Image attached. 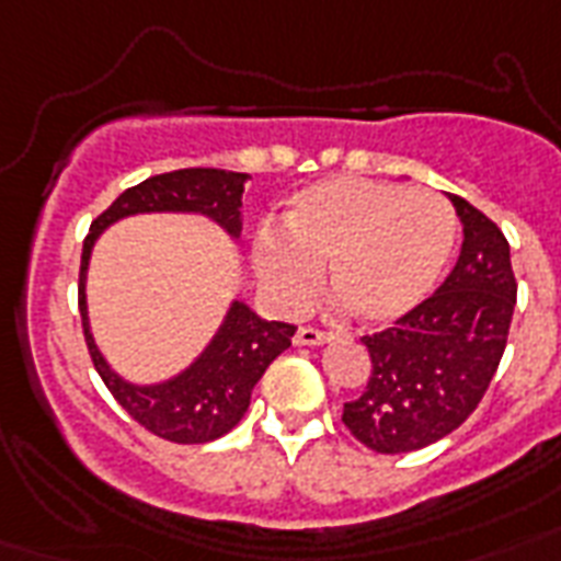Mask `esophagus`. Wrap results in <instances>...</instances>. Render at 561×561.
<instances>
[{
	"instance_id": "esophagus-1",
	"label": "esophagus",
	"mask_w": 561,
	"mask_h": 561,
	"mask_svg": "<svg viewBox=\"0 0 561 561\" xmlns=\"http://www.w3.org/2000/svg\"><path fill=\"white\" fill-rule=\"evenodd\" d=\"M294 341H297L299 346H320V343L329 341V334L320 332V329H314V325H302Z\"/></svg>"
}]
</instances>
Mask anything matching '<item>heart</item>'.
<instances>
[{"label":"heart","mask_w":561,"mask_h":561,"mask_svg":"<svg viewBox=\"0 0 561 561\" xmlns=\"http://www.w3.org/2000/svg\"><path fill=\"white\" fill-rule=\"evenodd\" d=\"M457 244V215L434 192L332 178L285 203L282 232H262L253 267L264 294L297 311L320 288L364 323H396L431 297Z\"/></svg>","instance_id":"b5f03b06"}]
</instances>
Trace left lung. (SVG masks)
Instances as JSON below:
<instances>
[{"instance_id": "8db88e82", "label": "left lung", "mask_w": 561, "mask_h": 561, "mask_svg": "<svg viewBox=\"0 0 561 561\" xmlns=\"http://www.w3.org/2000/svg\"><path fill=\"white\" fill-rule=\"evenodd\" d=\"M462 224L460 259L410 314L367 334V390L343 404V425L378 454H408L443 439L474 413L497 373L513 323L510 244L497 224L448 194Z\"/></svg>"}]
</instances>
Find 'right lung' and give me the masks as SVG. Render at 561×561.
Wrapping results in <instances>:
<instances>
[{
  "label": "right lung",
  "mask_w": 561,
  "mask_h": 561,
  "mask_svg": "<svg viewBox=\"0 0 561 561\" xmlns=\"http://www.w3.org/2000/svg\"><path fill=\"white\" fill-rule=\"evenodd\" d=\"M250 174L224 169H180L148 178L127 188L113 201L107 211L92 220L90 236L83 238L78 306H81L83 337L90 346L92 364L113 399L136 419L145 431L169 443L197 445L211 443L241 422L250 408V392L271 367L273 358L290 346L297 325L262 320L244 302H232L224 323L209 346L194 358L192 367L160 383H130L113 373L99 352L87 314V267H90L95 238L122 218L145 211H197L206 215L232 238L241 236V194Z\"/></svg>",
  "instance_id": "right-lung-1"
}]
</instances>
